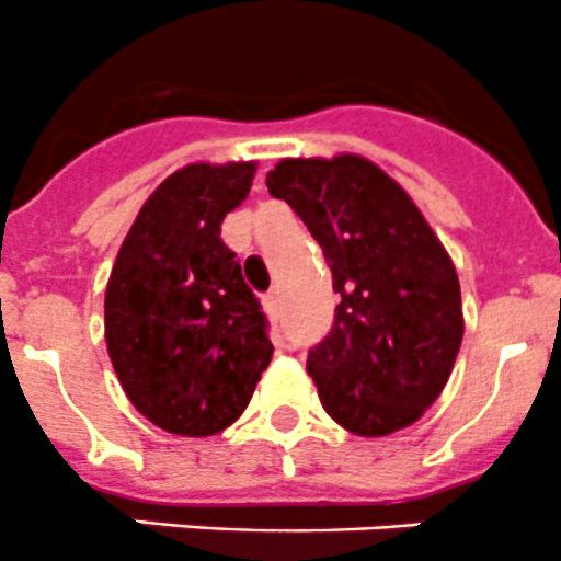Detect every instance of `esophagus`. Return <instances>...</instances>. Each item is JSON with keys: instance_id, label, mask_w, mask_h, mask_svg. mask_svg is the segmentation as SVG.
Returning a JSON list of instances; mask_svg holds the SVG:
<instances>
[{"instance_id": "obj_1", "label": "esophagus", "mask_w": 561, "mask_h": 561, "mask_svg": "<svg viewBox=\"0 0 561 561\" xmlns=\"http://www.w3.org/2000/svg\"><path fill=\"white\" fill-rule=\"evenodd\" d=\"M264 308H267L273 316L280 313V288H273V291L264 297Z\"/></svg>"}]
</instances>
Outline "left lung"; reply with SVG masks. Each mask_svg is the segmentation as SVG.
I'll list each match as a JSON object with an SVG mask.
<instances>
[{"label":"left lung","mask_w":561,"mask_h":561,"mask_svg":"<svg viewBox=\"0 0 561 561\" xmlns=\"http://www.w3.org/2000/svg\"><path fill=\"white\" fill-rule=\"evenodd\" d=\"M319 242L341 294L308 352L321 407L357 436L417 423L439 398L463 337L450 256L396 180L357 154L280 160L267 174Z\"/></svg>","instance_id":"obj_1"}]
</instances>
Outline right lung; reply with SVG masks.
<instances>
[{"instance_id": "obj_1", "label": "right lung", "mask_w": 561, "mask_h": 561, "mask_svg": "<svg viewBox=\"0 0 561 561\" xmlns=\"http://www.w3.org/2000/svg\"><path fill=\"white\" fill-rule=\"evenodd\" d=\"M253 174V163H193L171 174L144 202L111 270V365L133 407L169 434L229 428L273 357L262 302L220 240Z\"/></svg>"}]
</instances>
